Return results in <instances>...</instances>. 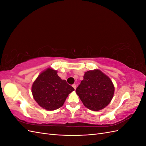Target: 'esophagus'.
I'll return each mask as SVG.
<instances>
[{
	"mask_svg": "<svg viewBox=\"0 0 146 146\" xmlns=\"http://www.w3.org/2000/svg\"><path fill=\"white\" fill-rule=\"evenodd\" d=\"M72 87L74 88L75 90H76V84H73V85H72Z\"/></svg>",
	"mask_w": 146,
	"mask_h": 146,
	"instance_id": "obj_1",
	"label": "esophagus"
}]
</instances>
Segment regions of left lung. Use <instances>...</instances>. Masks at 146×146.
Returning a JSON list of instances; mask_svg holds the SVG:
<instances>
[{"instance_id":"8db88e82","label":"left lung","mask_w":146,"mask_h":146,"mask_svg":"<svg viewBox=\"0 0 146 146\" xmlns=\"http://www.w3.org/2000/svg\"><path fill=\"white\" fill-rule=\"evenodd\" d=\"M83 105L92 111H99L110 104L114 92L110 78L100 70L85 72L76 90Z\"/></svg>"}]
</instances>
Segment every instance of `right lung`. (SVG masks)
<instances>
[{
    "instance_id": "obj_1",
    "label": "right lung",
    "mask_w": 146,
    "mask_h": 146,
    "mask_svg": "<svg viewBox=\"0 0 146 146\" xmlns=\"http://www.w3.org/2000/svg\"><path fill=\"white\" fill-rule=\"evenodd\" d=\"M74 88L61 80L57 71L48 68L34 82L32 88L33 98L39 106L47 110L62 107L69 94Z\"/></svg>"
}]
</instances>
